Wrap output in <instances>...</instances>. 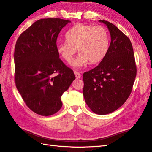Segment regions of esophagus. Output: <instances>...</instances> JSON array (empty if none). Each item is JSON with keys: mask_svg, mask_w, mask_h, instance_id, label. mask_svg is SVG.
I'll list each match as a JSON object with an SVG mask.
<instances>
[{"mask_svg": "<svg viewBox=\"0 0 152 152\" xmlns=\"http://www.w3.org/2000/svg\"><path fill=\"white\" fill-rule=\"evenodd\" d=\"M74 74H75V75L76 79L81 78V74L79 73V72H77V71H75V72H74Z\"/></svg>", "mask_w": 152, "mask_h": 152, "instance_id": "esophagus-1", "label": "esophagus"}]
</instances>
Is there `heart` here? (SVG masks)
Returning a JSON list of instances; mask_svg holds the SVG:
<instances>
[{"label": "heart", "instance_id": "1", "mask_svg": "<svg viewBox=\"0 0 152 152\" xmlns=\"http://www.w3.org/2000/svg\"><path fill=\"white\" fill-rule=\"evenodd\" d=\"M66 41L57 45V51L63 59L70 63L77 52L80 53L72 63L75 68H79L87 62L95 64L102 61L109 49V35L102 26L79 24L65 34Z\"/></svg>", "mask_w": 152, "mask_h": 152}]
</instances>
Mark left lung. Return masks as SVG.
<instances>
[{"mask_svg":"<svg viewBox=\"0 0 152 152\" xmlns=\"http://www.w3.org/2000/svg\"><path fill=\"white\" fill-rule=\"evenodd\" d=\"M107 26L111 42L107 54L96 67L83 75V94L88 107L98 115L118 110L131 94L136 76L132 42L113 24L100 20Z\"/></svg>","mask_w":152,"mask_h":152,"instance_id":"left-lung-1","label":"left lung"}]
</instances>
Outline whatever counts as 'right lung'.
Returning a JSON list of instances; mask_svg holds the SVG:
<instances>
[{
  "label": "right lung",
  "instance_id": "obj_1",
  "mask_svg": "<svg viewBox=\"0 0 152 152\" xmlns=\"http://www.w3.org/2000/svg\"><path fill=\"white\" fill-rule=\"evenodd\" d=\"M70 23L58 18L37 20L16 42V87L28 107L39 115L49 116L59 111L61 95L75 79L57 51L58 34Z\"/></svg>",
  "mask_w": 152,
  "mask_h": 152
}]
</instances>
